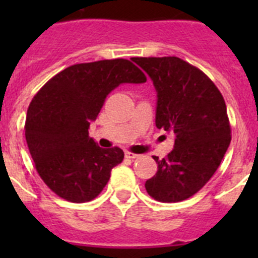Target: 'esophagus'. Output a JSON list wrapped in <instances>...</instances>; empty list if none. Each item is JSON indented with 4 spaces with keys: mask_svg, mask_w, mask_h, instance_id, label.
<instances>
[{
    "mask_svg": "<svg viewBox=\"0 0 258 258\" xmlns=\"http://www.w3.org/2000/svg\"><path fill=\"white\" fill-rule=\"evenodd\" d=\"M125 157H126V159H131V160H134V159H138L140 155L132 154V152H125Z\"/></svg>",
    "mask_w": 258,
    "mask_h": 258,
    "instance_id": "1",
    "label": "esophagus"
}]
</instances>
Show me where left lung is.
<instances>
[{"label": "left lung", "instance_id": "left-lung-1", "mask_svg": "<svg viewBox=\"0 0 258 258\" xmlns=\"http://www.w3.org/2000/svg\"><path fill=\"white\" fill-rule=\"evenodd\" d=\"M132 60L156 90V127L175 136L174 149L165 159L154 156L157 172L145 187L155 200L182 202L211 179L229 149L226 104L202 71L177 56Z\"/></svg>", "mask_w": 258, "mask_h": 258}]
</instances>
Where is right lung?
Wrapping results in <instances>:
<instances>
[{
    "label": "right lung",
    "instance_id": "add662e5",
    "mask_svg": "<svg viewBox=\"0 0 258 258\" xmlns=\"http://www.w3.org/2000/svg\"><path fill=\"white\" fill-rule=\"evenodd\" d=\"M143 83L145 74L131 60L111 59L71 66L33 97L27 145L40 177L58 197L84 203L101 194L124 152L99 147L88 129L113 89Z\"/></svg>",
    "mask_w": 258,
    "mask_h": 258
}]
</instances>
